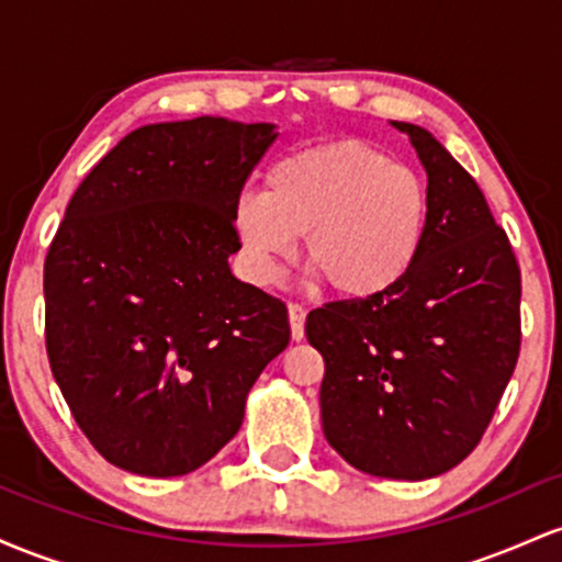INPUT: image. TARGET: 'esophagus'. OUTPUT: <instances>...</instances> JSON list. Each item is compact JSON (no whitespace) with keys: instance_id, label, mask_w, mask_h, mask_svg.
<instances>
[{"instance_id":"obj_1","label":"esophagus","mask_w":562,"mask_h":562,"mask_svg":"<svg viewBox=\"0 0 562 562\" xmlns=\"http://www.w3.org/2000/svg\"><path fill=\"white\" fill-rule=\"evenodd\" d=\"M288 314H290V333H293V340H301L303 338V322H306V308L301 306V303H290L288 306Z\"/></svg>"}]
</instances>
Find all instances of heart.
Wrapping results in <instances>:
<instances>
[{
  "mask_svg": "<svg viewBox=\"0 0 562 562\" xmlns=\"http://www.w3.org/2000/svg\"><path fill=\"white\" fill-rule=\"evenodd\" d=\"M232 229L245 269L261 285L303 235V259L333 293L372 299L415 267L428 232V190L375 145L322 142L277 160L267 195H240Z\"/></svg>",
  "mask_w": 562,
  "mask_h": 562,
  "instance_id": "heart-1",
  "label": "heart"
}]
</instances>
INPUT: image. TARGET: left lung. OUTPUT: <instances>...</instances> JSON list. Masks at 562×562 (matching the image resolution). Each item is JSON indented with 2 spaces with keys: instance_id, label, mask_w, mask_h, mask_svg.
Masks as SVG:
<instances>
[{
  "instance_id": "1",
  "label": "left lung",
  "mask_w": 562,
  "mask_h": 562,
  "mask_svg": "<svg viewBox=\"0 0 562 562\" xmlns=\"http://www.w3.org/2000/svg\"><path fill=\"white\" fill-rule=\"evenodd\" d=\"M409 134L428 171V232L396 288L322 303L306 338L325 359L330 447L362 473L423 481L479 447L520 353V267L475 179L434 134Z\"/></svg>"
}]
</instances>
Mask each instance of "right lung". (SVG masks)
Segmentation results:
<instances>
[{"label": "right lung", "mask_w": 562, "mask_h": 562, "mask_svg": "<svg viewBox=\"0 0 562 562\" xmlns=\"http://www.w3.org/2000/svg\"><path fill=\"white\" fill-rule=\"evenodd\" d=\"M274 137L209 115L142 126L70 198L44 261V340L70 415L115 468L205 465L290 344L285 301L227 263L232 211Z\"/></svg>", "instance_id": "obj_1"}]
</instances>
